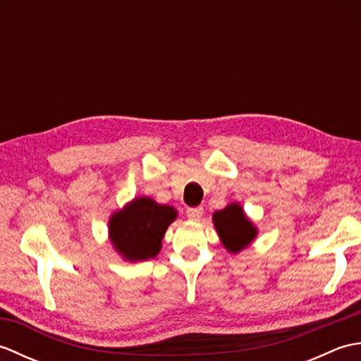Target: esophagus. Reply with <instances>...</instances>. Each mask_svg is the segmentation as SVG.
I'll return each mask as SVG.
<instances>
[{"label": "esophagus", "mask_w": 361, "mask_h": 361, "mask_svg": "<svg viewBox=\"0 0 361 361\" xmlns=\"http://www.w3.org/2000/svg\"><path fill=\"white\" fill-rule=\"evenodd\" d=\"M186 214L190 220H198L203 216V208L202 206H197V208H188Z\"/></svg>", "instance_id": "1"}]
</instances>
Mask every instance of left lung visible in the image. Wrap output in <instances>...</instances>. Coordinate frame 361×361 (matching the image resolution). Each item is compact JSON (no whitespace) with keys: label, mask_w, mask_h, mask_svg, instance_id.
I'll use <instances>...</instances> for the list:
<instances>
[{"label":"left lung","mask_w":361,"mask_h":361,"mask_svg":"<svg viewBox=\"0 0 361 361\" xmlns=\"http://www.w3.org/2000/svg\"><path fill=\"white\" fill-rule=\"evenodd\" d=\"M214 225L225 247L237 252L243 250L256 237V228L245 217L239 204H229L214 214Z\"/></svg>","instance_id":"obj_1"}]
</instances>
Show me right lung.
Here are the masks:
<instances>
[{
    "label": "right lung",
    "mask_w": 361,
    "mask_h": 361,
    "mask_svg": "<svg viewBox=\"0 0 361 361\" xmlns=\"http://www.w3.org/2000/svg\"><path fill=\"white\" fill-rule=\"evenodd\" d=\"M176 217L172 206L158 204L147 197L136 198L110 220V237L122 256L128 260L155 257L167 226Z\"/></svg>",
    "instance_id": "1"
}]
</instances>
